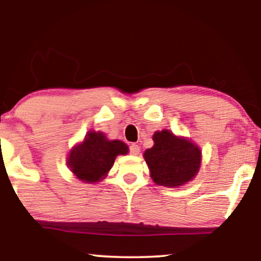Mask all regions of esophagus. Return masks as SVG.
I'll return each instance as SVG.
<instances>
[{"instance_id":"34e87169","label":"esophagus","mask_w":261,"mask_h":261,"mask_svg":"<svg viewBox=\"0 0 261 261\" xmlns=\"http://www.w3.org/2000/svg\"><path fill=\"white\" fill-rule=\"evenodd\" d=\"M129 151H130V154H133V155H138L139 153H140V147H139L138 145L132 144V145H130V147H129Z\"/></svg>"}]
</instances>
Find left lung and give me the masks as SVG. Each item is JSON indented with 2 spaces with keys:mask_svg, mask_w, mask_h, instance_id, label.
Listing matches in <instances>:
<instances>
[{
  "mask_svg": "<svg viewBox=\"0 0 261 261\" xmlns=\"http://www.w3.org/2000/svg\"><path fill=\"white\" fill-rule=\"evenodd\" d=\"M153 141L154 145L144 152V159L155 184L179 188L197 176L202 151L195 142L169 129L156 130Z\"/></svg>",
  "mask_w": 261,
  "mask_h": 261,
  "instance_id": "1",
  "label": "left lung"
}]
</instances>
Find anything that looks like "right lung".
I'll return each mask as SVG.
<instances>
[{
    "label": "right lung",
    "instance_id": "obj_1",
    "mask_svg": "<svg viewBox=\"0 0 261 261\" xmlns=\"http://www.w3.org/2000/svg\"><path fill=\"white\" fill-rule=\"evenodd\" d=\"M128 151L123 141L109 140L103 132L91 129L70 149L66 165L77 179L95 184L108 176L116 156L126 155Z\"/></svg>",
    "mask_w": 261,
    "mask_h": 261
}]
</instances>
